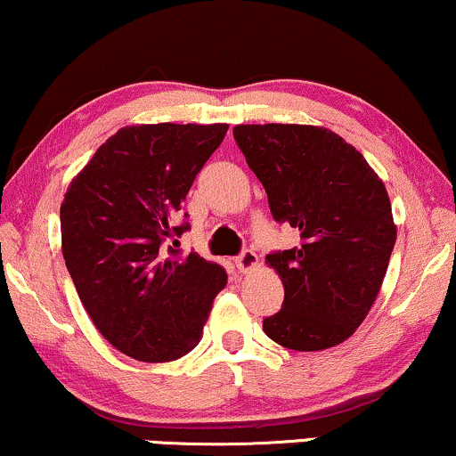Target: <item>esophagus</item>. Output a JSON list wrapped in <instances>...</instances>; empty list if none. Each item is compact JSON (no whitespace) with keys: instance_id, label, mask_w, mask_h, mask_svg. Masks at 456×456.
I'll return each instance as SVG.
<instances>
[{"instance_id":"34e87169","label":"esophagus","mask_w":456,"mask_h":456,"mask_svg":"<svg viewBox=\"0 0 456 456\" xmlns=\"http://www.w3.org/2000/svg\"><path fill=\"white\" fill-rule=\"evenodd\" d=\"M234 264H237V268L240 273L256 271V268H257V254H256V251H251V249L240 251V256L237 257V260H234Z\"/></svg>"}]
</instances>
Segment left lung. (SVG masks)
<instances>
[{"label": "left lung", "mask_w": 456, "mask_h": 456, "mask_svg": "<svg viewBox=\"0 0 456 456\" xmlns=\"http://www.w3.org/2000/svg\"><path fill=\"white\" fill-rule=\"evenodd\" d=\"M234 139L300 245L266 256L283 281L268 338L291 351L345 342L372 308L397 230L385 183L340 134L306 125H239Z\"/></svg>", "instance_id": "8db88e82"}]
</instances>
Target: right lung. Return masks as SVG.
<instances>
[{
  "mask_svg": "<svg viewBox=\"0 0 456 456\" xmlns=\"http://www.w3.org/2000/svg\"><path fill=\"white\" fill-rule=\"evenodd\" d=\"M228 125L125 126L94 151L61 205L65 266L94 328L139 362L199 345L228 274L165 243L190 228L182 202ZM183 217H188L185 213Z\"/></svg>",
  "mask_w": 456,
  "mask_h": 456,
  "instance_id": "1",
  "label": "right lung"
}]
</instances>
